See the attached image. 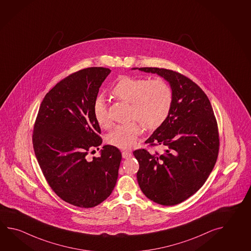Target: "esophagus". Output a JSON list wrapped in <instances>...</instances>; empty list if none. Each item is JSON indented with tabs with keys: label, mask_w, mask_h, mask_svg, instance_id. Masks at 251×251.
I'll return each instance as SVG.
<instances>
[{
	"label": "esophagus",
	"mask_w": 251,
	"mask_h": 251,
	"mask_svg": "<svg viewBox=\"0 0 251 251\" xmlns=\"http://www.w3.org/2000/svg\"><path fill=\"white\" fill-rule=\"evenodd\" d=\"M122 154H123V157L124 159H128L129 157H131V153L128 152V151H123Z\"/></svg>",
	"instance_id": "esophagus-1"
}]
</instances>
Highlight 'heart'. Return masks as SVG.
<instances>
[{
	"label": "heart",
	"mask_w": 251,
	"mask_h": 251,
	"mask_svg": "<svg viewBox=\"0 0 251 251\" xmlns=\"http://www.w3.org/2000/svg\"><path fill=\"white\" fill-rule=\"evenodd\" d=\"M110 95L114 99L129 102L128 116L134 119L126 124L117 125L108 134V144L120 149H131L138 142L142 128L137 120L148 129L160 127L169 116L174 100L172 88L162 78L148 80L122 76L113 85ZM93 112L99 126H109L107 109L102 98L95 101Z\"/></svg>",
	"instance_id": "obj_1"
}]
</instances>
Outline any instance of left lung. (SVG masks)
<instances>
[{"label": "left lung", "mask_w": 251, "mask_h": 251, "mask_svg": "<svg viewBox=\"0 0 251 251\" xmlns=\"http://www.w3.org/2000/svg\"><path fill=\"white\" fill-rule=\"evenodd\" d=\"M138 71L164 77L174 96L169 116L146 141L164 151L133 152L139 164L138 185L153 202L177 205L195 194L214 169L220 145L217 122L207 96L189 77L166 69Z\"/></svg>", "instance_id": "1"}]
</instances>
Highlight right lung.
<instances>
[{"label": "right lung", "mask_w": 251, "mask_h": 251, "mask_svg": "<svg viewBox=\"0 0 251 251\" xmlns=\"http://www.w3.org/2000/svg\"><path fill=\"white\" fill-rule=\"evenodd\" d=\"M110 72L91 67L62 79L46 94L34 125V151L47 183L59 198L82 208L102 203L117 181V148L103 146L99 157L86 159L102 144L93 107Z\"/></svg>", "instance_id": "right-lung-1"}]
</instances>
